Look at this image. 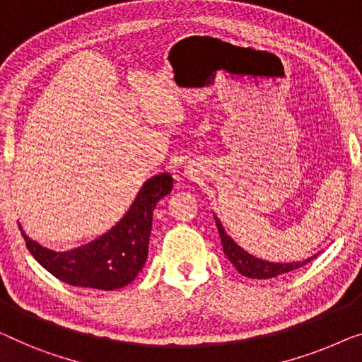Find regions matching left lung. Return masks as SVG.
I'll use <instances>...</instances> for the list:
<instances>
[{"label":"left lung","mask_w":362,"mask_h":362,"mask_svg":"<svg viewBox=\"0 0 362 362\" xmlns=\"http://www.w3.org/2000/svg\"><path fill=\"white\" fill-rule=\"evenodd\" d=\"M214 217H216V223L218 228L220 240H222V248H223L225 256H227L230 263L237 268L238 272H242V274L246 277H251V279H271V277L286 274V272L302 268V266H305L307 263H310V261L317 256L313 255L310 258L303 261H296V263H272V261L259 259L256 258V256L250 255L248 251H245L242 246H240L227 232H225L223 225L218 220V217L217 216Z\"/></svg>","instance_id":"obj_1"}]
</instances>
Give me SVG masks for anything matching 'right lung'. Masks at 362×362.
<instances>
[{"instance_id":"1","label":"right lung","mask_w":362,"mask_h":362,"mask_svg":"<svg viewBox=\"0 0 362 362\" xmlns=\"http://www.w3.org/2000/svg\"><path fill=\"white\" fill-rule=\"evenodd\" d=\"M173 189L170 173L148 177L132 206L111 230L88 245L70 251H54L23 233L25 246L37 263L57 279L76 287L116 291L132 282L142 271L151 233L156 202Z\"/></svg>"}]
</instances>
